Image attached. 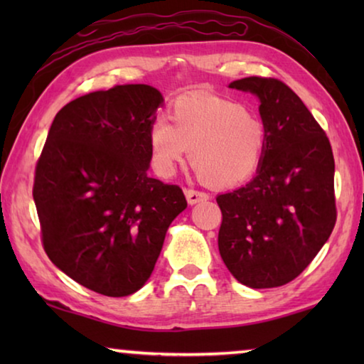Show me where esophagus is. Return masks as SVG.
<instances>
[{
  "mask_svg": "<svg viewBox=\"0 0 364 364\" xmlns=\"http://www.w3.org/2000/svg\"><path fill=\"white\" fill-rule=\"evenodd\" d=\"M208 196L204 191H196V189H186V199H188V204L194 205V204H199V202H204L208 200Z\"/></svg>",
  "mask_w": 364,
  "mask_h": 364,
  "instance_id": "obj_1",
  "label": "esophagus"
}]
</instances>
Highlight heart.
<instances>
[{
    "mask_svg": "<svg viewBox=\"0 0 364 364\" xmlns=\"http://www.w3.org/2000/svg\"><path fill=\"white\" fill-rule=\"evenodd\" d=\"M168 119L156 117L147 132L151 164L162 178L175 175L191 149L200 180L232 188L255 175L267 152V130L241 104L213 95L181 96Z\"/></svg>",
    "mask_w": 364,
    "mask_h": 364,
    "instance_id": "b5f03b06",
    "label": "heart"
}]
</instances>
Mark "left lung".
Listing matches in <instances>:
<instances>
[{"instance_id":"8db88e82","label":"left lung","mask_w":364,"mask_h":364,"mask_svg":"<svg viewBox=\"0 0 364 364\" xmlns=\"http://www.w3.org/2000/svg\"><path fill=\"white\" fill-rule=\"evenodd\" d=\"M230 88L260 100L267 152L254 180L217 197L220 255L244 286H284L334 230V156L324 130L286 83L247 77Z\"/></svg>"}]
</instances>
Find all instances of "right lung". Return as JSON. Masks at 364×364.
Returning <instances> with one entry per match:
<instances>
[{"mask_svg": "<svg viewBox=\"0 0 364 364\" xmlns=\"http://www.w3.org/2000/svg\"><path fill=\"white\" fill-rule=\"evenodd\" d=\"M164 102L149 85H119L59 110L35 170L33 200L56 267L107 297L149 279L171 221L188 207L176 184L147 175V132Z\"/></svg>", "mask_w": 364, "mask_h": 364, "instance_id": "add662e5", "label": "right lung"}]
</instances>
